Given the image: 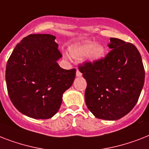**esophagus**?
<instances>
[{"label":"esophagus","mask_w":149,"mask_h":149,"mask_svg":"<svg viewBox=\"0 0 149 149\" xmlns=\"http://www.w3.org/2000/svg\"><path fill=\"white\" fill-rule=\"evenodd\" d=\"M76 74H77V77H81V76H82V73H81V72H79V71L78 70H77V73H76Z\"/></svg>","instance_id":"esophagus-1"}]
</instances>
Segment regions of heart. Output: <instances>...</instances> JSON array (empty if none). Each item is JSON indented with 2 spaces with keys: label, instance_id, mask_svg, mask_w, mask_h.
<instances>
[{
  "label": "heart",
  "instance_id": "1",
  "mask_svg": "<svg viewBox=\"0 0 149 149\" xmlns=\"http://www.w3.org/2000/svg\"><path fill=\"white\" fill-rule=\"evenodd\" d=\"M106 49L102 45L86 41L70 49V54L75 58L86 56L91 62H97L104 57Z\"/></svg>",
  "mask_w": 149,
  "mask_h": 149
}]
</instances>
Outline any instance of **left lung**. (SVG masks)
Segmentation results:
<instances>
[{"instance_id":"left-lung-1","label":"left lung","mask_w":149,"mask_h":149,"mask_svg":"<svg viewBox=\"0 0 149 149\" xmlns=\"http://www.w3.org/2000/svg\"><path fill=\"white\" fill-rule=\"evenodd\" d=\"M112 50L97 62L79 65L87 83L85 101L96 118L117 120L137 103L145 82L139 52L132 43L110 38Z\"/></svg>"}]
</instances>
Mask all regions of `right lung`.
Instances as JSON below:
<instances>
[{
    "instance_id": "add662e5",
    "label": "right lung",
    "mask_w": 149,
    "mask_h": 149,
    "mask_svg": "<svg viewBox=\"0 0 149 149\" xmlns=\"http://www.w3.org/2000/svg\"><path fill=\"white\" fill-rule=\"evenodd\" d=\"M51 34H31L17 43L6 66V83L15 108L37 119L53 117L60 109L63 94L72 86L76 70H64Z\"/></svg>"
}]
</instances>
